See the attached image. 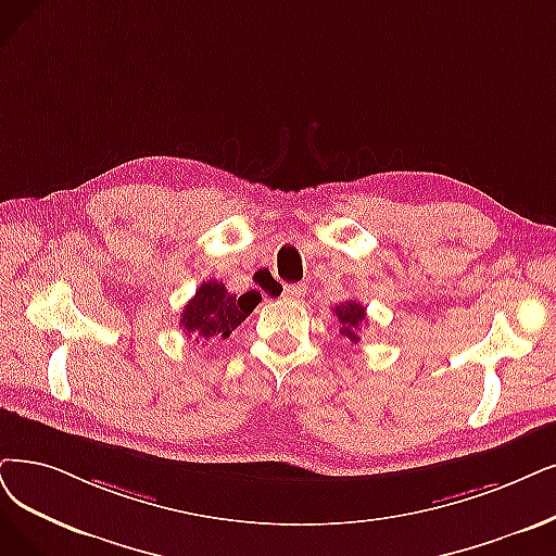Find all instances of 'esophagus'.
I'll list each match as a JSON object with an SVG mask.
<instances>
[{"label":"esophagus","instance_id":"obj_1","mask_svg":"<svg viewBox=\"0 0 556 556\" xmlns=\"http://www.w3.org/2000/svg\"><path fill=\"white\" fill-rule=\"evenodd\" d=\"M305 285H285L282 287V292H280V296L287 301V299H290V301H294V299H303L305 296Z\"/></svg>","mask_w":556,"mask_h":556}]
</instances>
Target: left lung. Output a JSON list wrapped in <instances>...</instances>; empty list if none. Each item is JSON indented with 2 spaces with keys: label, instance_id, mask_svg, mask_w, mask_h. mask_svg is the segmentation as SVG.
<instances>
[{
  "label": "left lung",
  "instance_id": "1",
  "mask_svg": "<svg viewBox=\"0 0 556 556\" xmlns=\"http://www.w3.org/2000/svg\"><path fill=\"white\" fill-rule=\"evenodd\" d=\"M336 313L338 321H340V332L344 338H349L351 342H361L358 330L363 328V324H367V313H365V305H361L358 301H344L340 305H336Z\"/></svg>",
  "mask_w": 556,
  "mask_h": 556
}]
</instances>
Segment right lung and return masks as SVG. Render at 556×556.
I'll return each mask as SVG.
<instances>
[{
	"instance_id": "1",
	"label": "right lung",
	"mask_w": 556,
	"mask_h": 556,
	"mask_svg": "<svg viewBox=\"0 0 556 556\" xmlns=\"http://www.w3.org/2000/svg\"><path fill=\"white\" fill-rule=\"evenodd\" d=\"M262 301L260 292L230 294L224 282L210 280L198 287L193 299L185 305L180 315V328L185 336L195 340L230 338V332L247 319Z\"/></svg>"
}]
</instances>
